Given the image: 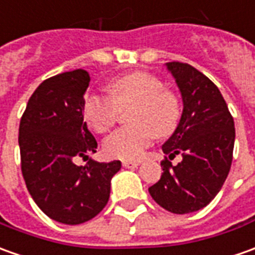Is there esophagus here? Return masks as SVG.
Here are the masks:
<instances>
[{
  "mask_svg": "<svg viewBox=\"0 0 255 255\" xmlns=\"http://www.w3.org/2000/svg\"><path fill=\"white\" fill-rule=\"evenodd\" d=\"M123 166L126 169H135L136 166H139V162H136V160H123Z\"/></svg>",
  "mask_w": 255,
  "mask_h": 255,
  "instance_id": "obj_1",
  "label": "esophagus"
}]
</instances>
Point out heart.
<instances>
[{
    "mask_svg": "<svg viewBox=\"0 0 255 255\" xmlns=\"http://www.w3.org/2000/svg\"><path fill=\"white\" fill-rule=\"evenodd\" d=\"M109 95L86 93L82 102L85 121L100 134L117 121L119 107L134 105L129 121L134 126L114 131L103 148L110 157L139 159L157 135L171 134L178 126L181 109L177 96L163 89V82L148 72H131L110 82Z\"/></svg>",
    "mask_w": 255,
    "mask_h": 255,
    "instance_id": "obj_1",
    "label": "heart"
}]
</instances>
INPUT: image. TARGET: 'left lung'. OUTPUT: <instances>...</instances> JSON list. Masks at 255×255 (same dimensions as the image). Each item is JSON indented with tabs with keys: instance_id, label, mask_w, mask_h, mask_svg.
Here are the masks:
<instances>
[{
	"instance_id": "1",
	"label": "left lung",
	"mask_w": 255,
	"mask_h": 255,
	"mask_svg": "<svg viewBox=\"0 0 255 255\" xmlns=\"http://www.w3.org/2000/svg\"><path fill=\"white\" fill-rule=\"evenodd\" d=\"M183 99L177 128L162 149L169 158L181 153L173 166L167 157L160 163V180L149 194L173 214H190L207 207L221 191L232 166L235 121L218 86L198 69L184 62H166Z\"/></svg>"
}]
</instances>
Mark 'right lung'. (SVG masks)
Returning a JSON list of instances; mask_svg holds the SVG:
<instances>
[{
  "instance_id": "add662e5",
  "label": "right lung",
  "mask_w": 255,
  "mask_h": 255,
  "mask_svg": "<svg viewBox=\"0 0 255 255\" xmlns=\"http://www.w3.org/2000/svg\"><path fill=\"white\" fill-rule=\"evenodd\" d=\"M91 82L85 69L62 72L41 82L27 102L19 126V149L26 187L48 218L65 225L91 221L106 207L120 160L85 166L73 160L98 149L82 114Z\"/></svg>"
}]
</instances>
